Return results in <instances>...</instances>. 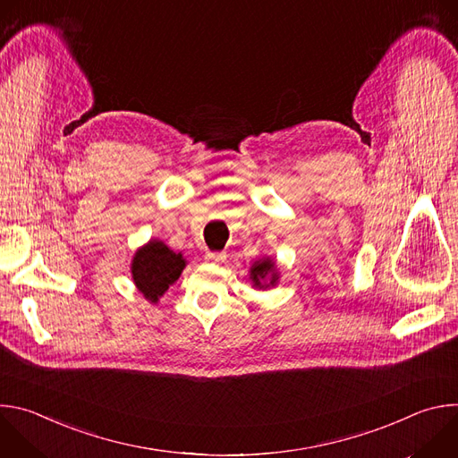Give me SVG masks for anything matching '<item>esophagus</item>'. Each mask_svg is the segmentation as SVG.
<instances>
[{
    "mask_svg": "<svg viewBox=\"0 0 458 458\" xmlns=\"http://www.w3.org/2000/svg\"><path fill=\"white\" fill-rule=\"evenodd\" d=\"M205 259L210 260V263H223V260L226 259V253H223V251H207Z\"/></svg>",
    "mask_w": 458,
    "mask_h": 458,
    "instance_id": "34e87169",
    "label": "esophagus"
}]
</instances>
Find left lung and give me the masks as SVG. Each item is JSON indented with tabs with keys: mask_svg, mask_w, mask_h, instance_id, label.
I'll list each match as a JSON object with an SVG mask.
<instances>
[{
	"mask_svg": "<svg viewBox=\"0 0 458 458\" xmlns=\"http://www.w3.org/2000/svg\"><path fill=\"white\" fill-rule=\"evenodd\" d=\"M251 274V281L255 283V286H260V279H265L270 272H274V263L272 260H259V263H255L253 267H251V270H250ZM277 281V276L276 274H272V281H270V284H274Z\"/></svg>",
	"mask_w": 458,
	"mask_h": 458,
	"instance_id": "left-lung-1",
	"label": "left lung"
}]
</instances>
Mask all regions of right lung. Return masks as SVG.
Returning <instances> with one entry per match:
<instances>
[{"label":"right lung","instance_id":"add662e5","mask_svg":"<svg viewBox=\"0 0 458 458\" xmlns=\"http://www.w3.org/2000/svg\"><path fill=\"white\" fill-rule=\"evenodd\" d=\"M184 268V259L181 253L172 251L161 241H150L147 246L138 250L132 263V277L138 290L152 302L174 284Z\"/></svg>","mask_w":458,"mask_h":458}]
</instances>
